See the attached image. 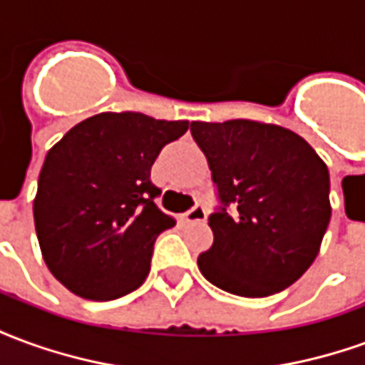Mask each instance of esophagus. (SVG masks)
Wrapping results in <instances>:
<instances>
[{
  "instance_id": "esophagus-1",
  "label": "esophagus",
  "mask_w": 365,
  "mask_h": 365,
  "mask_svg": "<svg viewBox=\"0 0 365 365\" xmlns=\"http://www.w3.org/2000/svg\"><path fill=\"white\" fill-rule=\"evenodd\" d=\"M182 219L185 222H203L207 219V211L203 205H195L193 209H190L187 213L182 215Z\"/></svg>"
}]
</instances>
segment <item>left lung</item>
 <instances>
[{"label":"left lung","mask_w":365,"mask_h":365,"mask_svg":"<svg viewBox=\"0 0 365 365\" xmlns=\"http://www.w3.org/2000/svg\"><path fill=\"white\" fill-rule=\"evenodd\" d=\"M191 135L222 203L209 217L213 246L199 254L201 274L240 297L289 287L314 262L329 227L327 164L303 136L272 123L193 120Z\"/></svg>","instance_id":"8db88e82"}]
</instances>
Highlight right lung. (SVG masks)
<instances>
[{
    "label": "right lung",
    "instance_id": "obj_1",
    "mask_svg": "<svg viewBox=\"0 0 365 365\" xmlns=\"http://www.w3.org/2000/svg\"><path fill=\"white\" fill-rule=\"evenodd\" d=\"M190 120L99 113L52 146L33 201L44 264L74 295L111 301L140 287L154 240L172 229L160 211L150 168Z\"/></svg>",
    "mask_w": 365,
    "mask_h": 365
}]
</instances>
